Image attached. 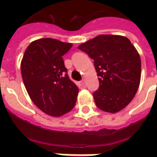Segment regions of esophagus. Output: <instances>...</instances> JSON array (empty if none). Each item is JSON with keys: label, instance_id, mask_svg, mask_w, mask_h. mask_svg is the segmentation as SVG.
I'll return each instance as SVG.
<instances>
[{"label": "esophagus", "instance_id": "esophagus-1", "mask_svg": "<svg viewBox=\"0 0 157 157\" xmlns=\"http://www.w3.org/2000/svg\"><path fill=\"white\" fill-rule=\"evenodd\" d=\"M78 86H79V87H85L86 86V83L84 80H82V81L78 82Z\"/></svg>", "mask_w": 157, "mask_h": 157}]
</instances>
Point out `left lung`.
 Listing matches in <instances>:
<instances>
[{
    "instance_id": "1",
    "label": "left lung",
    "mask_w": 157,
    "mask_h": 157,
    "mask_svg": "<svg viewBox=\"0 0 157 157\" xmlns=\"http://www.w3.org/2000/svg\"><path fill=\"white\" fill-rule=\"evenodd\" d=\"M94 60L100 87L94 93L100 110L115 113L134 99L141 81V57L130 40L100 35L78 47Z\"/></svg>"
}]
</instances>
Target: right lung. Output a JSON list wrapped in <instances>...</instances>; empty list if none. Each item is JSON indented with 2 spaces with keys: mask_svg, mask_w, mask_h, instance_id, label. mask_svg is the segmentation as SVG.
<instances>
[{
  "mask_svg": "<svg viewBox=\"0 0 157 157\" xmlns=\"http://www.w3.org/2000/svg\"><path fill=\"white\" fill-rule=\"evenodd\" d=\"M71 47L72 44L59 40L40 38L30 43L21 59V77L30 100L53 117L69 113L78 94L62 57Z\"/></svg>",
  "mask_w": 157,
  "mask_h": 157,
  "instance_id": "add662e5",
  "label": "right lung"
}]
</instances>
